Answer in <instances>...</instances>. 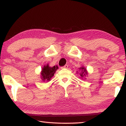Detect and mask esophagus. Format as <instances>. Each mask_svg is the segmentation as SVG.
I'll use <instances>...</instances> for the list:
<instances>
[{
	"instance_id": "1",
	"label": "esophagus",
	"mask_w": 126,
	"mask_h": 126,
	"mask_svg": "<svg viewBox=\"0 0 126 126\" xmlns=\"http://www.w3.org/2000/svg\"><path fill=\"white\" fill-rule=\"evenodd\" d=\"M67 67H68L67 65H65L64 66H63V68H64V69H67Z\"/></svg>"
}]
</instances>
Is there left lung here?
Masks as SVG:
<instances>
[{
  "instance_id": "obj_1",
  "label": "left lung",
  "mask_w": 126,
  "mask_h": 126,
  "mask_svg": "<svg viewBox=\"0 0 126 126\" xmlns=\"http://www.w3.org/2000/svg\"><path fill=\"white\" fill-rule=\"evenodd\" d=\"M79 70L81 71V72L80 73V78H82L85 77L86 75H88V71L86 70V69L85 67H84V66H81L80 68H79Z\"/></svg>"
}]
</instances>
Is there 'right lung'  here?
Returning a JSON list of instances; mask_svg holds the SVG:
<instances>
[{
  "label": "right lung",
  "mask_w": 126,
  "mask_h": 126,
  "mask_svg": "<svg viewBox=\"0 0 126 126\" xmlns=\"http://www.w3.org/2000/svg\"><path fill=\"white\" fill-rule=\"evenodd\" d=\"M58 69L59 67L57 65L50 67L49 66L48 63H47L46 65L44 66L41 72V79L44 82H48L50 81L51 78L53 77L55 72Z\"/></svg>",
  "instance_id": "right-lung-1"
}]
</instances>
